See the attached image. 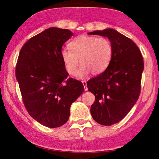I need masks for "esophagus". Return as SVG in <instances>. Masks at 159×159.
Segmentation results:
<instances>
[{"label":"esophagus","mask_w":159,"mask_h":159,"mask_svg":"<svg viewBox=\"0 0 159 159\" xmlns=\"http://www.w3.org/2000/svg\"><path fill=\"white\" fill-rule=\"evenodd\" d=\"M81 82H82L83 85H84V90L85 91H88V87H87V83H86L85 81H81Z\"/></svg>","instance_id":"1"}]
</instances>
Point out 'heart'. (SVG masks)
<instances>
[{
	"instance_id": "heart-1",
	"label": "heart",
	"mask_w": 159,
	"mask_h": 159,
	"mask_svg": "<svg viewBox=\"0 0 159 159\" xmlns=\"http://www.w3.org/2000/svg\"><path fill=\"white\" fill-rule=\"evenodd\" d=\"M70 50L63 49L61 52L62 61L67 72L71 75L76 74L77 67L80 68L78 76L84 78L90 72L99 74L107 68L112 56V45L105 37L81 35L69 44Z\"/></svg>"
}]
</instances>
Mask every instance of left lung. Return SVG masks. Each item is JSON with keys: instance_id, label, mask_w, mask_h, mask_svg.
<instances>
[{"instance_id": "left-lung-1", "label": "left lung", "mask_w": 159, "mask_h": 159, "mask_svg": "<svg viewBox=\"0 0 159 159\" xmlns=\"http://www.w3.org/2000/svg\"><path fill=\"white\" fill-rule=\"evenodd\" d=\"M107 37L112 45V56L103 72L87 82L95 95L91 114L103 125H112L126 116L141 93L144 62L141 52L133 40L115 30L89 32Z\"/></svg>"}]
</instances>
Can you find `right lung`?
<instances>
[{"mask_svg": "<svg viewBox=\"0 0 159 159\" xmlns=\"http://www.w3.org/2000/svg\"><path fill=\"white\" fill-rule=\"evenodd\" d=\"M72 35L68 29L48 28L28 40L18 55L16 77L22 102L30 116L47 127L66 123L71 103L84 92L81 81L68 78L61 57Z\"/></svg>", "mask_w": 159, "mask_h": 159, "instance_id": "right-lung-1", "label": "right lung"}]
</instances>
